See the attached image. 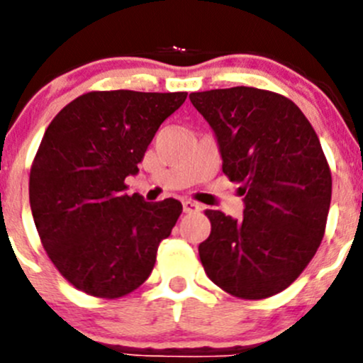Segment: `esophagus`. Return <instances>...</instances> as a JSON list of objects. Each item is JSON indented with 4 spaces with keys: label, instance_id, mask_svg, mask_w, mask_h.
I'll use <instances>...</instances> for the list:
<instances>
[{
    "label": "esophagus",
    "instance_id": "obj_1",
    "mask_svg": "<svg viewBox=\"0 0 363 363\" xmlns=\"http://www.w3.org/2000/svg\"><path fill=\"white\" fill-rule=\"evenodd\" d=\"M183 211L185 213H196V211H199V204L192 203V201H183Z\"/></svg>",
    "mask_w": 363,
    "mask_h": 363
}]
</instances>
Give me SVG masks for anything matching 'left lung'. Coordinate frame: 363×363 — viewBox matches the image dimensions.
I'll return each instance as SVG.
<instances>
[{"label":"left lung","mask_w":363,"mask_h":363,"mask_svg":"<svg viewBox=\"0 0 363 363\" xmlns=\"http://www.w3.org/2000/svg\"><path fill=\"white\" fill-rule=\"evenodd\" d=\"M210 123L222 171L240 183L243 217L206 210L211 233L199 257L213 284L245 300L284 291L314 257L332 199V173L295 102L236 86L190 93Z\"/></svg>","instance_id":"1"}]
</instances>
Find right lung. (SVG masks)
I'll list each match as a JSON object with an SVG mask.
<instances>
[{
    "label": "right lung",
    "mask_w": 363,
    "mask_h": 363,
    "mask_svg": "<svg viewBox=\"0 0 363 363\" xmlns=\"http://www.w3.org/2000/svg\"><path fill=\"white\" fill-rule=\"evenodd\" d=\"M186 93L89 91L45 130L30 173V204L42 245L74 288L120 298L152 274L182 203L128 196L146 148Z\"/></svg>",
    "instance_id": "right-lung-1"
}]
</instances>
